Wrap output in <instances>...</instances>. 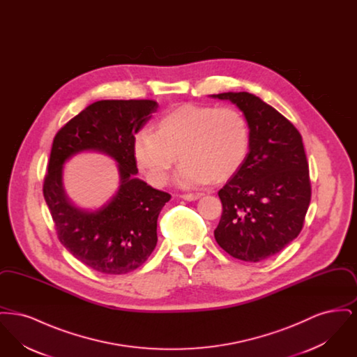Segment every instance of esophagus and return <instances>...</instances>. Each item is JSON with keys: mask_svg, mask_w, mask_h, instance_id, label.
Returning <instances> with one entry per match:
<instances>
[{"mask_svg": "<svg viewBox=\"0 0 357 357\" xmlns=\"http://www.w3.org/2000/svg\"><path fill=\"white\" fill-rule=\"evenodd\" d=\"M204 194L202 192H197V194H182L181 198H183L185 201H197L202 197Z\"/></svg>", "mask_w": 357, "mask_h": 357, "instance_id": "1", "label": "esophagus"}]
</instances>
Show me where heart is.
<instances>
[{
	"label": "heart",
	"mask_w": 357,
	"mask_h": 357,
	"mask_svg": "<svg viewBox=\"0 0 357 357\" xmlns=\"http://www.w3.org/2000/svg\"><path fill=\"white\" fill-rule=\"evenodd\" d=\"M250 150V127L234 107L182 104L156 123L155 134L143 131L134 142L139 170L153 186H163L176 153L182 162L179 186L221 183L237 172Z\"/></svg>",
	"instance_id": "heart-1"
}]
</instances>
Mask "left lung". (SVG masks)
<instances>
[{"mask_svg":"<svg viewBox=\"0 0 357 357\" xmlns=\"http://www.w3.org/2000/svg\"><path fill=\"white\" fill-rule=\"evenodd\" d=\"M210 96L236 104L250 127L246 160L218 191L223 211L214 237L231 257L259 262L280 253L303 229L312 194L303 137L253 93Z\"/></svg>","mask_w":357,"mask_h":357,"instance_id":"obj_1","label":"left lung"}]
</instances>
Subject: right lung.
Listing matches in <instances>:
<instances>
[{
    "instance_id": "1",
    "label": "right lung",
    "mask_w": 357,
    "mask_h": 357,
    "mask_svg": "<svg viewBox=\"0 0 357 357\" xmlns=\"http://www.w3.org/2000/svg\"><path fill=\"white\" fill-rule=\"evenodd\" d=\"M156 109L153 100H99L69 120L53 139L44 198L60 242L96 272H132L156 246L158 217L171 195L136 178L132 151L136 134ZM84 151L104 153L119 163L120 187L96 211L73 204L62 182L63 165Z\"/></svg>"
}]
</instances>
